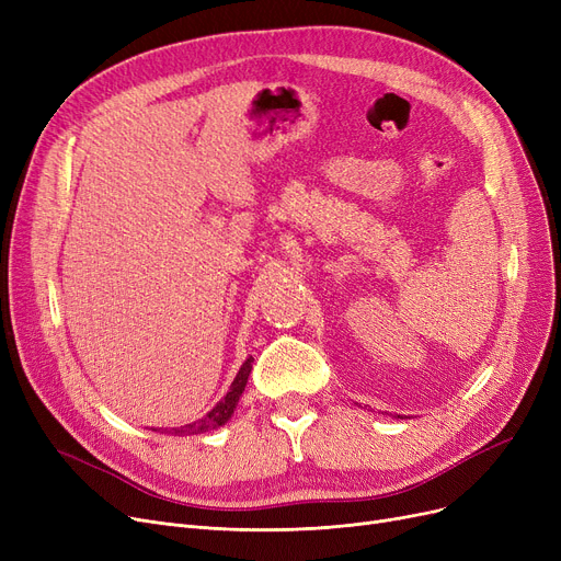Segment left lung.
Here are the masks:
<instances>
[{
    "mask_svg": "<svg viewBox=\"0 0 561 561\" xmlns=\"http://www.w3.org/2000/svg\"><path fill=\"white\" fill-rule=\"evenodd\" d=\"M396 419H402V416H396Z\"/></svg>",
    "mask_w": 561,
    "mask_h": 561,
    "instance_id": "1",
    "label": "left lung"
}]
</instances>
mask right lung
<instances>
[{"mask_svg":"<svg viewBox=\"0 0 561 561\" xmlns=\"http://www.w3.org/2000/svg\"><path fill=\"white\" fill-rule=\"evenodd\" d=\"M252 362H254L252 357H248V359L243 362V366L239 368V373H236V377H233V381H231V387H229L227 396L209 411V414L202 416V419L195 421V423L184 425V427H172L170 434H174V436H191V434H204V432H209V430L222 427V425L233 416L236 404H239V400H241V396H243V391H245L248 377H250V370H252ZM152 432H157V430H152Z\"/></svg>","mask_w":561,"mask_h":561,"instance_id":"obj_1","label":"right lung"}]
</instances>
